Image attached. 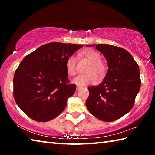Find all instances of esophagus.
I'll return each instance as SVG.
<instances>
[{
  "label": "esophagus",
  "instance_id": "34e87169",
  "mask_svg": "<svg viewBox=\"0 0 155 155\" xmlns=\"http://www.w3.org/2000/svg\"><path fill=\"white\" fill-rule=\"evenodd\" d=\"M81 88H82V86H80V85H77V90H79Z\"/></svg>",
  "mask_w": 155,
  "mask_h": 155
}]
</instances>
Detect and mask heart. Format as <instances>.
Segmentation results:
<instances>
[{
	"label": "heart",
	"mask_w": 155,
	"mask_h": 155,
	"mask_svg": "<svg viewBox=\"0 0 155 155\" xmlns=\"http://www.w3.org/2000/svg\"><path fill=\"white\" fill-rule=\"evenodd\" d=\"M81 54L91 62L87 69V72L89 73L78 75L72 80V82L78 85L97 83L98 81V77L95 72L102 76L106 72V65L101 60V55L98 52L90 48L83 51ZM65 68L70 76H74L77 74V59L74 56L71 55L68 57L65 61Z\"/></svg>",
	"instance_id": "heart-1"
}]
</instances>
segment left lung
I'll return each instance as SVG.
<instances>
[{"label": "left lung", "instance_id": "8db88e82", "mask_svg": "<svg viewBox=\"0 0 155 155\" xmlns=\"http://www.w3.org/2000/svg\"><path fill=\"white\" fill-rule=\"evenodd\" d=\"M94 46L106 58L109 69L99 85L88 87L90 95L85 104L91 114L98 120L115 121L134 105L141 86L140 68L124 48L104 44L87 45Z\"/></svg>", "mask_w": 155, "mask_h": 155}]
</instances>
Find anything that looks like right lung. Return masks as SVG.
<instances>
[{"label":"right lung","mask_w":155,"mask_h":155,"mask_svg":"<svg viewBox=\"0 0 155 155\" xmlns=\"http://www.w3.org/2000/svg\"><path fill=\"white\" fill-rule=\"evenodd\" d=\"M83 46L51 42L26 56L15 70L14 97L25 114L48 122L64 111L77 86L70 84L65 61Z\"/></svg>","instance_id":"1"}]
</instances>
